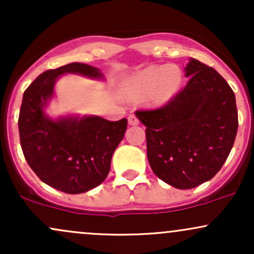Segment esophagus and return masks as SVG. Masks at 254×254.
I'll list each match as a JSON object with an SVG mask.
<instances>
[{"label":"esophagus","instance_id":"esophagus-1","mask_svg":"<svg viewBox=\"0 0 254 254\" xmlns=\"http://www.w3.org/2000/svg\"><path fill=\"white\" fill-rule=\"evenodd\" d=\"M127 121H129L130 125H137L139 123L138 118H137L135 115H129V117H127Z\"/></svg>","mask_w":254,"mask_h":254}]
</instances>
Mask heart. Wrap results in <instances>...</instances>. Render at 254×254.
Listing matches in <instances>:
<instances>
[{
    "instance_id": "1",
    "label": "heart",
    "mask_w": 254,
    "mask_h": 254,
    "mask_svg": "<svg viewBox=\"0 0 254 254\" xmlns=\"http://www.w3.org/2000/svg\"><path fill=\"white\" fill-rule=\"evenodd\" d=\"M182 71L176 65L150 66L131 78L129 89L136 97L153 94L154 101L166 103L179 89Z\"/></svg>"
}]
</instances>
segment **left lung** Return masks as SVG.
<instances>
[{"mask_svg":"<svg viewBox=\"0 0 254 254\" xmlns=\"http://www.w3.org/2000/svg\"><path fill=\"white\" fill-rule=\"evenodd\" d=\"M185 88L151 110H137L156 177L180 190L208 182L228 157L238 131L235 95L211 66L191 58Z\"/></svg>","mask_w":254,"mask_h":254,"instance_id":"left-lung-1","label":"left lung"}]
</instances>
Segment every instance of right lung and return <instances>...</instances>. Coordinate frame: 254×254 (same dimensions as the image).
<instances>
[{
	"label": "right lung",
	"instance_id": "add662e5",
	"mask_svg": "<svg viewBox=\"0 0 254 254\" xmlns=\"http://www.w3.org/2000/svg\"><path fill=\"white\" fill-rule=\"evenodd\" d=\"M104 78L98 68L70 63L44 71L25 90L19 115L22 153L43 183L65 193H83L106 179L111 159L127 131V118L110 122L97 116L51 119L44 109L63 74Z\"/></svg>",
	"mask_w": 254,
	"mask_h": 254
}]
</instances>
